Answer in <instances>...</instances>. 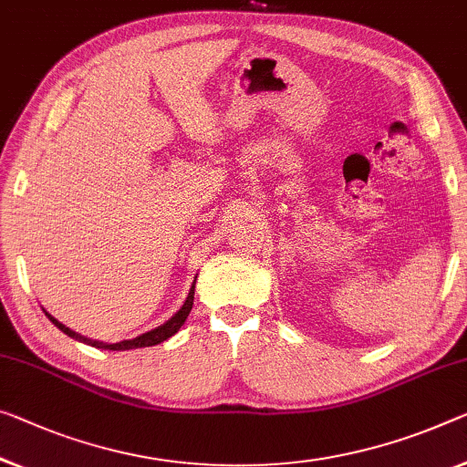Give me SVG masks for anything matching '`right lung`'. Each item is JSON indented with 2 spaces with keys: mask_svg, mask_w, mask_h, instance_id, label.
Instances as JSON below:
<instances>
[{
  "mask_svg": "<svg viewBox=\"0 0 467 467\" xmlns=\"http://www.w3.org/2000/svg\"><path fill=\"white\" fill-rule=\"evenodd\" d=\"M193 288H196V279H193L192 288H190V294L188 298H185V303L182 305V308L171 317L169 321H164L162 326L150 329V332L146 334H140L135 336V338L131 340H120V342H114V344H109V342H99V340H91L88 338V336H81L73 332V329L67 327L64 324H60L58 319L52 317L46 308H43V313H46V317L52 321V324L60 329V332H64L67 336H70V338H75L78 342L83 344H89V347H96V348H104V350H131V348H143V347H154V344H161L164 340H169L171 336H175L179 332V327H182L185 324V319H188V315L192 311V305H193Z\"/></svg>",
  "mask_w": 467,
  "mask_h": 467,
  "instance_id": "add662e5",
  "label": "right lung"
}]
</instances>
